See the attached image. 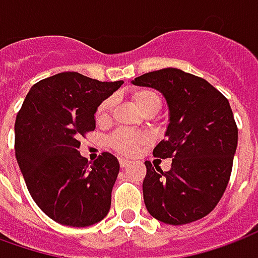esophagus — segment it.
Listing matches in <instances>:
<instances>
[{"label": "esophagus", "instance_id": "esophagus-1", "mask_svg": "<svg viewBox=\"0 0 258 258\" xmlns=\"http://www.w3.org/2000/svg\"><path fill=\"white\" fill-rule=\"evenodd\" d=\"M119 166H121L122 169H125V168H127V166H129V161H126V159H119Z\"/></svg>", "mask_w": 258, "mask_h": 258}]
</instances>
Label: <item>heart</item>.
<instances>
[{
  "label": "heart",
  "instance_id": "heart-1",
  "mask_svg": "<svg viewBox=\"0 0 258 258\" xmlns=\"http://www.w3.org/2000/svg\"><path fill=\"white\" fill-rule=\"evenodd\" d=\"M131 100L133 104L142 111L144 115L152 116L159 112L162 108V100L157 92L151 89H136L131 93ZM114 101L112 99H106L99 104L95 112V121L99 126H104L111 119V111H112ZM151 143V139L146 133H135L127 131H116L114 132L107 144L108 147L115 151L119 155L125 157H133L140 148L146 147Z\"/></svg>",
  "mask_w": 258,
  "mask_h": 258
}]
</instances>
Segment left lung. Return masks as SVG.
I'll return each mask as SVG.
<instances>
[{
  "mask_svg": "<svg viewBox=\"0 0 258 258\" xmlns=\"http://www.w3.org/2000/svg\"><path fill=\"white\" fill-rule=\"evenodd\" d=\"M133 84L159 90L170 111L166 139L152 154L172 158V168L162 172L146 161L143 195L148 213L172 225L204 219L228 185L238 146L227 97L204 78L178 69L151 71Z\"/></svg>",
  "mask_w": 258,
  "mask_h": 258,
  "instance_id": "1",
  "label": "left lung"
}]
</instances>
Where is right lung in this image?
<instances>
[{"label":"right lung","mask_w":258,"mask_h":258,"mask_svg":"<svg viewBox=\"0 0 258 258\" xmlns=\"http://www.w3.org/2000/svg\"><path fill=\"white\" fill-rule=\"evenodd\" d=\"M123 82L60 73L30 89L15 122V154L31 198L48 217L70 227L103 220L119 163L110 152L88 162L80 139L95 131L101 101Z\"/></svg>","instance_id":"obj_1"}]
</instances>
